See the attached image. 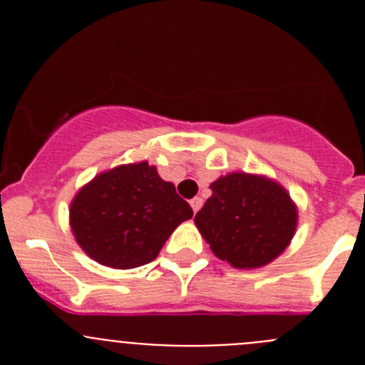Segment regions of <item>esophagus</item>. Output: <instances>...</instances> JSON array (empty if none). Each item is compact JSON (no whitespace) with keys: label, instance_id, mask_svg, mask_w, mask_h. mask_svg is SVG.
I'll return each mask as SVG.
<instances>
[{"label":"esophagus","instance_id":"34e87169","mask_svg":"<svg viewBox=\"0 0 365 365\" xmlns=\"http://www.w3.org/2000/svg\"><path fill=\"white\" fill-rule=\"evenodd\" d=\"M190 205H192L193 212H199V210H201V206H202V199L201 197H193L192 201H190Z\"/></svg>","mask_w":365,"mask_h":365}]
</instances>
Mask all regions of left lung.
<instances>
[{
  "mask_svg": "<svg viewBox=\"0 0 365 365\" xmlns=\"http://www.w3.org/2000/svg\"><path fill=\"white\" fill-rule=\"evenodd\" d=\"M210 190L195 225L219 259L235 269H256L291 243L298 212L278 182L230 173L212 182Z\"/></svg>",
  "mask_w": 365,
  "mask_h": 365,
  "instance_id": "obj_1",
  "label": "left lung"
}]
</instances>
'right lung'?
<instances>
[{
    "label": "right lung",
    "mask_w": 365,
    "mask_h": 365,
    "mask_svg": "<svg viewBox=\"0 0 365 365\" xmlns=\"http://www.w3.org/2000/svg\"><path fill=\"white\" fill-rule=\"evenodd\" d=\"M193 215L172 182L148 163L125 164L83 186L71 202V228L83 252L113 269L157 257L180 222Z\"/></svg>",
    "instance_id": "add662e5"
}]
</instances>
